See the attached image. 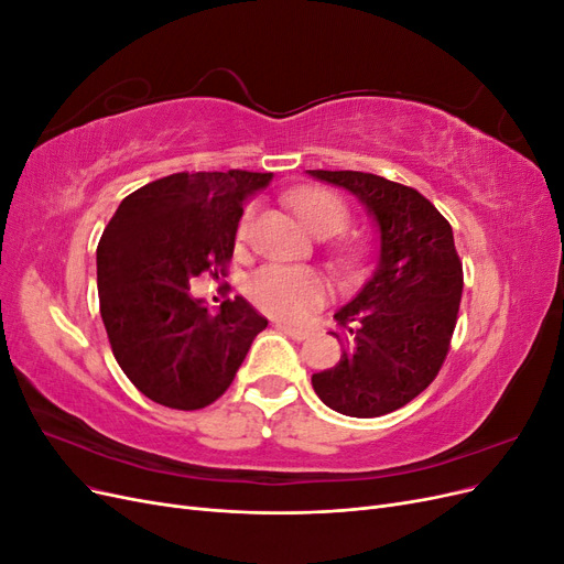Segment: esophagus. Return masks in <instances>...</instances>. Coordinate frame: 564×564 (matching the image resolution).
Instances as JSON below:
<instances>
[{"instance_id":"esophagus-1","label":"esophagus","mask_w":564,"mask_h":564,"mask_svg":"<svg viewBox=\"0 0 564 564\" xmlns=\"http://www.w3.org/2000/svg\"><path fill=\"white\" fill-rule=\"evenodd\" d=\"M278 329H282L284 334H289V336L296 338V340L308 338V334H311L305 327H296V324H289V322H278Z\"/></svg>"}]
</instances>
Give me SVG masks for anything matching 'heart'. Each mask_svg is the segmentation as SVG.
<instances>
[{"instance_id": "b5f03b06", "label": "heart", "mask_w": 564, "mask_h": 564, "mask_svg": "<svg viewBox=\"0 0 564 564\" xmlns=\"http://www.w3.org/2000/svg\"><path fill=\"white\" fill-rule=\"evenodd\" d=\"M301 224L313 235L329 237L344 230L350 220L348 204L327 187H301L289 197ZM247 220L242 224V230ZM360 247L346 251L344 259L355 261ZM249 299L272 317L301 319L327 296V280L311 268L294 265H263L253 272L247 284Z\"/></svg>"}]
</instances>
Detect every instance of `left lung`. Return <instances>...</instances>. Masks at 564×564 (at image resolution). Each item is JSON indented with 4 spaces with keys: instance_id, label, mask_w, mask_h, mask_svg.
<instances>
[{
    "instance_id": "8db88e82",
    "label": "left lung",
    "mask_w": 564,
    "mask_h": 564,
    "mask_svg": "<svg viewBox=\"0 0 564 564\" xmlns=\"http://www.w3.org/2000/svg\"><path fill=\"white\" fill-rule=\"evenodd\" d=\"M311 176L360 197L381 228L377 270L334 315L344 352L313 373V388L338 414L383 416L421 395L445 365L464 292L454 232L409 185L362 172L315 169Z\"/></svg>"
}]
</instances>
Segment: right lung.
<instances>
[{
	"label": "right lung",
	"instance_id": "1",
	"mask_svg": "<svg viewBox=\"0 0 564 564\" xmlns=\"http://www.w3.org/2000/svg\"><path fill=\"white\" fill-rule=\"evenodd\" d=\"M270 178L245 169L164 176L124 197L100 235V317L117 365L152 402L209 406L268 327L242 296L209 313L191 282L228 275L245 199Z\"/></svg>",
	"mask_w": 564,
	"mask_h": 564
}]
</instances>
